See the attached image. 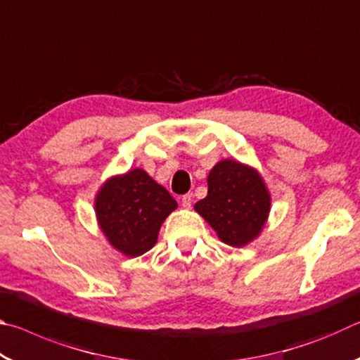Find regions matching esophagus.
Masks as SVG:
<instances>
[{
    "mask_svg": "<svg viewBox=\"0 0 360 360\" xmlns=\"http://www.w3.org/2000/svg\"><path fill=\"white\" fill-rule=\"evenodd\" d=\"M192 200H193V195L192 193H186V195H182V197H181V203L187 210V208H191Z\"/></svg>",
    "mask_w": 360,
    "mask_h": 360,
    "instance_id": "34e87169",
    "label": "esophagus"
}]
</instances>
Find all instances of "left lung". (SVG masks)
Segmentation results:
<instances>
[{"instance_id":"left-lung-1","label":"left lung","mask_w":360,"mask_h":360,"mask_svg":"<svg viewBox=\"0 0 360 360\" xmlns=\"http://www.w3.org/2000/svg\"><path fill=\"white\" fill-rule=\"evenodd\" d=\"M208 195L193 210L231 248L257 240L271 210V195L259 169L235 158H224L208 174Z\"/></svg>"}]
</instances>
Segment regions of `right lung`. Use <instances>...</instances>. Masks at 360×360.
I'll list each match as a JSON object with an SVG mask.
<instances>
[{"instance_id":"add662e5","label":"right lung","mask_w":360,"mask_h":360,"mask_svg":"<svg viewBox=\"0 0 360 360\" xmlns=\"http://www.w3.org/2000/svg\"><path fill=\"white\" fill-rule=\"evenodd\" d=\"M101 233L115 251L138 257L155 245L162 224L178 208L176 200L143 168L114 174L95 195Z\"/></svg>"}]
</instances>
